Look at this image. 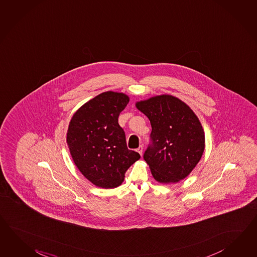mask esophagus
<instances>
[{
	"instance_id": "esophagus-1",
	"label": "esophagus",
	"mask_w": 257,
	"mask_h": 257,
	"mask_svg": "<svg viewBox=\"0 0 257 257\" xmlns=\"http://www.w3.org/2000/svg\"><path fill=\"white\" fill-rule=\"evenodd\" d=\"M138 153L140 154L141 155H143V153H144V146L143 145H141L139 148L137 149Z\"/></svg>"
}]
</instances>
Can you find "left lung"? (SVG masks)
<instances>
[{
    "label": "left lung",
    "instance_id": "1",
    "mask_svg": "<svg viewBox=\"0 0 257 257\" xmlns=\"http://www.w3.org/2000/svg\"><path fill=\"white\" fill-rule=\"evenodd\" d=\"M152 125L144 159L153 177L175 183L191 173L204 151V132L196 114L171 95L153 97L136 103Z\"/></svg>",
    "mask_w": 257,
    "mask_h": 257
}]
</instances>
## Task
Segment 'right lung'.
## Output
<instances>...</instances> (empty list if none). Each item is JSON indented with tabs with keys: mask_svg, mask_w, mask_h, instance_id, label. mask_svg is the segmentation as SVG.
<instances>
[{
	"mask_svg": "<svg viewBox=\"0 0 257 257\" xmlns=\"http://www.w3.org/2000/svg\"><path fill=\"white\" fill-rule=\"evenodd\" d=\"M124 93L106 91L78 109L68 126L66 141L74 163L86 179L100 188L119 186L126 170L141 158L127 149L120 113L128 103Z\"/></svg>",
	"mask_w": 257,
	"mask_h": 257,
	"instance_id": "obj_1",
	"label": "right lung"
}]
</instances>
